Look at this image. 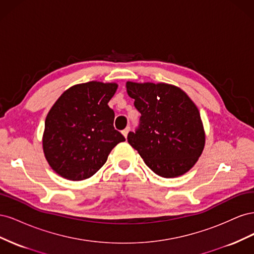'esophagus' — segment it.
Returning a JSON list of instances; mask_svg holds the SVG:
<instances>
[{"label": "esophagus", "instance_id": "obj_1", "mask_svg": "<svg viewBox=\"0 0 254 254\" xmlns=\"http://www.w3.org/2000/svg\"><path fill=\"white\" fill-rule=\"evenodd\" d=\"M129 130H130V127H127V128H125L124 130H123V131H122L123 135H124L125 137H127V135H128V132H129Z\"/></svg>", "mask_w": 254, "mask_h": 254}]
</instances>
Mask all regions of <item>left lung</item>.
Wrapping results in <instances>:
<instances>
[{
  "label": "left lung",
  "instance_id": "obj_1",
  "mask_svg": "<svg viewBox=\"0 0 254 254\" xmlns=\"http://www.w3.org/2000/svg\"><path fill=\"white\" fill-rule=\"evenodd\" d=\"M126 88L141 113L139 127L128 133V143L160 177L175 178L189 172L205 143L196 105L173 84L127 81Z\"/></svg>",
  "mask_w": 254,
  "mask_h": 254
}]
</instances>
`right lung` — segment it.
Wrapping results in <instances>:
<instances>
[{"label": "right lung", "mask_w": 254, "mask_h": 254, "mask_svg": "<svg viewBox=\"0 0 254 254\" xmlns=\"http://www.w3.org/2000/svg\"><path fill=\"white\" fill-rule=\"evenodd\" d=\"M118 83L89 81L64 91L49 111L43 132V152L50 166L67 180L93 176L110 151L125 137L113 127L108 103Z\"/></svg>", "instance_id": "right-lung-1"}]
</instances>
